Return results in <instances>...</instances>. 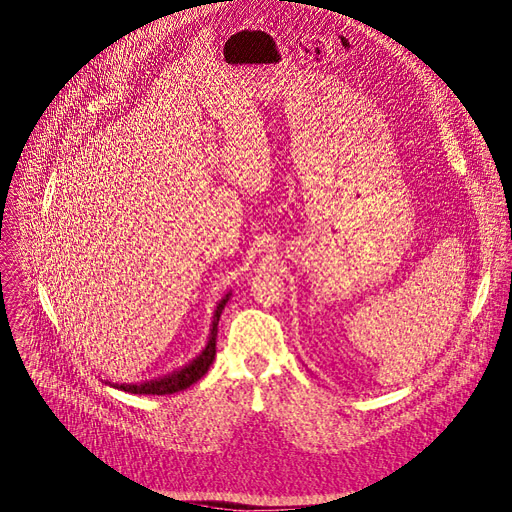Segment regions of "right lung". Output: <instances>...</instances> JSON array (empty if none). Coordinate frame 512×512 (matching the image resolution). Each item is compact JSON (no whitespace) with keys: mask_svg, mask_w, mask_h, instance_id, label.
I'll use <instances>...</instances> for the list:
<instances>
[{"mask_svg":"<svg viewBox=\"0 0 512 512\" xmlns=\"http://www.w3.org/2000/svg\"><path fill=\"white\" fill-rule=\"evenodd\" d=\"M230 294H226L218 306H216V313H214V321H212V329H210V337H208V344L206 348L201 350L199 356H195L189 364H185L179 370H173L170 374H164L162 379H154V381H146V383H138V385H113L121 391L127 393H135V395H170V393H177L183 391L187 387H191L193 383H197L203 374H206L216 358V337H218V321L220 315L224 311V306L228 302Z\"/></svg>","mask_w":512,"mask_h":512,"instance_id":"right-lung-1","label":"right lung"}]
</instances>
